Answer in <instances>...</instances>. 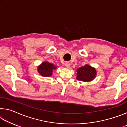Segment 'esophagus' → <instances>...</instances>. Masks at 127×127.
Segmentation results:
<instances>
[{
	"mask_svg": "<svg viewBox=\"0 0 127 127\" xmlns=\"http://www.w3.org/2000/svg\"><path fill=\"white\" fill-rule=\"evenodd\" d=\"M65 65L66 68H69L70 66V64L69 62H65Z\"/></svg>",
	"mask_w": 127,
	"mask_h": 127,
	"instance_id": "1",
	"label": "esophagus"
}]
</instances>
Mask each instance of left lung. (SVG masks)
I'll list each match as a JSON object with an SVG mask.
<instances>
[{
    "label": "left lung",
    "instance_id": "obj_1",
    "mask_svg": "<svg viewBox=\"0 0 127 127\" xmlns=\"http://www.w3.org/2000/svg\"><path fill=\"white\" fill-rule=\"evenodd\" d=\"M77 79L83 82H90L93 80L96 76V70L89 65L79 68L77 70Z\"/></svg>",
    "mask_w": 127,
    "mask_h": 127
}]
</instances>
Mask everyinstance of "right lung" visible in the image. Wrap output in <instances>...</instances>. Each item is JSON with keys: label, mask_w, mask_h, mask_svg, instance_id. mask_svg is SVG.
I'll return each instance as SVG.
<instances>
[{"label": "right lung", "mask_w": 127, "mask_h": 127, "mask_svg": "<svg viewBox=\"0 0 127 127\" xmlns=\"http://www.w3.org/2000/svg\"><path fill=\"white\" fill-rule=\"evenodd\" d=\"M57 69V66L54 64L44 62L37 67L38 72L44 77H50L53 74V69Z\"/></svg>", "instance_id": "obj_1"}]
</instances>
